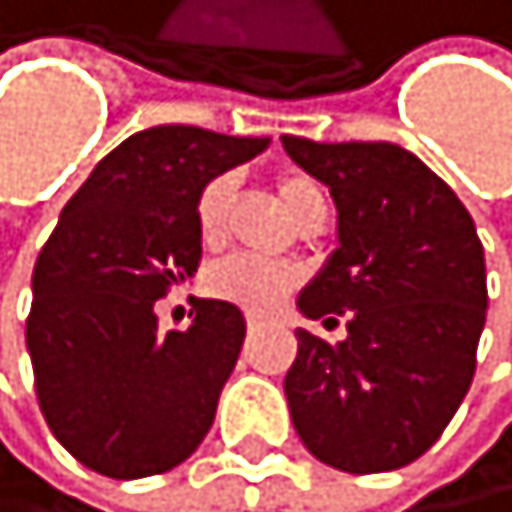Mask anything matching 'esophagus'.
<instances>
[{"instance_id":"1","label":"esophagus","mask_w":512,"mask_h":512,"mask_svg":"<svg viewBox=\"0 0 512 512\" xmlns=\"http://www.w3.org/2000/svg\"><path fill=\"white\" fill-rule=\"evenodd\" d=\"M259 325H263V319H259V315H249V319H246V329H249V332H256Z\"/></svg>"}]
</instances>
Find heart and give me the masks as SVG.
I'll return each mask as SVG.
<instances>
[{
    "mask_svg": "<svg viewBox=\"0 0 512 512\" xmlns=\"http://www.w3.org/2000/svg\"><path fill=\"white\" fill-rule=\"evenodd\" d=\"M276 193H279L282 210L289 213V220L296 226L312 220V216L329 213V203H325L322 187L305 174H282L276 180ZM230 203H233V183L226 177H216L200 190V197H197V233H200V243L207 249L223 243ZM296 286H299V276L292 269L259 263V259H249V256L223 259V263L210 266V272H207V292L213 299L240 305V309L256 312V315L276 312L279 305L292 296V289Z\"/></svg>",
    "mask_w": 512,
    "mask_h": 512,
    "instance_id": "obj_1",
    "label": "heart"
}]
</instances>
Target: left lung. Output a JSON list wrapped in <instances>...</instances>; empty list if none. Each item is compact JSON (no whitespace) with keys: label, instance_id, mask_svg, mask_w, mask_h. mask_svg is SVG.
<instances>
[{"label":"left lung","instance_id":"left-lung-1","mask_svg":"<svg viewBox=\"0 0 512 512\" xmlns=\"http://www.w3.org/2000/svg\"><path fill=\"white\" fill-rule=\"evenodd\" d=\"M286 154L329 187L338 249L299 296L305 319L338 325V345L299 329L286 375L289 414L312 457L345 474L418 460L474 381L487 322L477 226L457 193L388 141L315 144Z\"/></svg>","mask_w":512,"mask_h":512}]
</instances>
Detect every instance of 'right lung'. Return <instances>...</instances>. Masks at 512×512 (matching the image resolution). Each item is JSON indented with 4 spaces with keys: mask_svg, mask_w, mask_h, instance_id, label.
Segmentation results:
<instances>
[{
    "mask_svg": "<svg viewBox=\"0 0 512 512\" xmlns=\"http://www.w3.org/2000/svg\"><path fill=\"white\" fill-rule=\"evenodd\" d=\"M269 137L160 124L98 160L32 272L25 345L61 447L114 480L183 464L213 427L246 319L200 299L190 329L160 332L154 302L200 266L197 197Z\"/></svg>",
    "mask_w": 512,
    "mask_h": 512,
    "instance_id": "obj_1",
    "label": "right lung"
}]
</instances>
